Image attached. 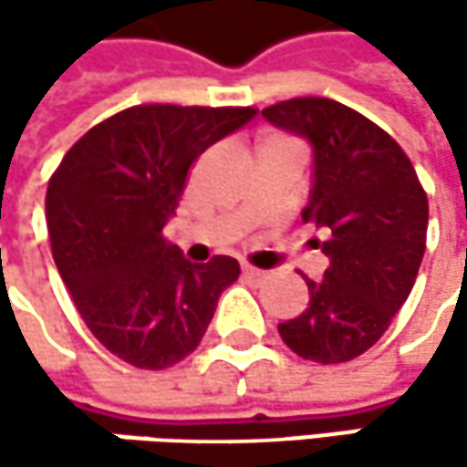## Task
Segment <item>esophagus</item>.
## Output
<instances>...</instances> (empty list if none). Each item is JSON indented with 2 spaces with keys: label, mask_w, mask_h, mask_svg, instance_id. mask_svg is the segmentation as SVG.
Instances as JSON below:
<instances>
[{
  "label": "esophagus",
  "mask_w": 467,
  "mask_h": 467,
  "mask_svg": "<svg viewBox=\"0 0 467 467\" xmlns=\"http://www.w3.org/2000/svg\"><path fill=\"white\" fill-rule=\"evenodd\" d=\"M243 275H245V278H251V281H265V278H267V273H265V270L251 267V265H243Z\"/></svg>",
  "instance_id": "34e87169"
}]
</instances>
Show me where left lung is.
<instances>
[{"label":"left lung","instance_id":"1","mask_svg":"<svg viewBox=\"0 0 467 467\" xmlns=\"http://www.w3.org/2000/svg\"><path fill=\"white\" fill-rule=\"evenodd\" d=\"M262 116L314 148V183L303 222L325 230V278L308 308L278 332L303 359L322 365L365 354L409 300L427 237V194L403 148L357 110L297 97Z\"/></svg>","mask_w":467,"mask_h":467}]
</instances>
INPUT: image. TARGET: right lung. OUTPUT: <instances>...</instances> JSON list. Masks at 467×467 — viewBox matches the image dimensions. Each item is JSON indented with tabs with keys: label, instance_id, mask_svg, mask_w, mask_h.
I'll return each instance as SVG.
<instances>
[{
	"label": "right lung",
	"instance_id": "right-lung-1",
	"mask_svg": "<svg viewBox=\"0 0 467 467\" xmlns=\"http://www.w3.org/2000/svg\"><path fill=\"white\" fill-rule=\"evenodd\" d=\"M254 116V108H127L75 142L47 183L58 275L94 337L135 368L164 370L189 357L240 275L233 256L189 262L161 230L194 159Z\"/></svg>",
	"mask_w": 467,
	"mask_h": 467
}]
</instances>
